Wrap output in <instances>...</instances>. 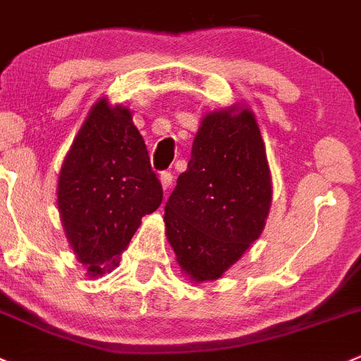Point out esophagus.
Here are the masks:
<instances>
[{
	"label": "esophagus",
	"mask_w": 361,
	"mask_h": 361,
	"mask_svg": "<svg viewBox=\"0 0 361 361\" xmlns=\"http://www.w3.org/2000/svg\"><path fill=\"white\" fill-rule=\"evenodd\" d=\"M159 180H161V186H163L164 191L170 190L171 183H173V175L170 173V171H163V173L159 175Z\"/></svg>",
	"instance_id": "34e87169"
}]
</instances>
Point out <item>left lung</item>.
<instances>
[{
    "label": "left lung",
    "instance_id": "obj_1",
    "mask_svg": "<svg viewBox=\"0 0 361 361\" xmlns=\"http://www.w3.org/2000/svg\"><path fill=\"white\" fill-rule=\"evenodd\" d=\"M273 184L255 113L232 104L205 113L188 170L164 205L166 239L193 283L221 278L260 238Z\"/></svg>",
    "mask_w": 361,
    "mask_h": 361
}]
</instances>
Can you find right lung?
Segmentation results:
<instances>
[{"label":"right lung","instance_id":"right-lung-1","mask_svg":"<svg viewBox=\"0 0 361 361\" xmlns=\"http://www.w3.org/2000/svg\"><path fill=\"white\" fill-rule=\"evenodd\" d=\"M61 226L90 278L118 266L120 253L156 211L163 190L131 109L101 97L88 111L58 173Z\"/></svg>","mask_w":361,"mask_h":361}]
</instances>
